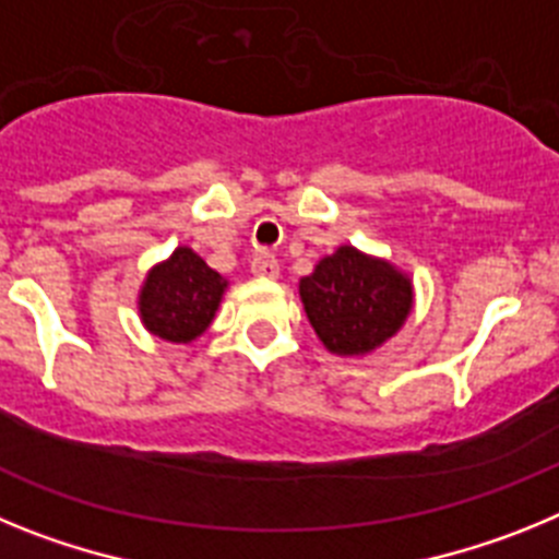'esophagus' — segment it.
Masks as SVG:
<instances>
[{
	"label": "esophagus",
	"mask_w": 559,
	"mask_h": 559,
	"mask_svg": "<svg viewBox=\"0 0 559 559\" xmlns=\"http://www.w3.org/2000/svg\"><path fill=\"white\" fill-rule=\"evenodd\" d=\"M251 274L265 276V280H274V276H280V263H276V257L269 254V251H260V254L251 260Z\"/></svg>",
	"instance_id": "34e87169"
}]
</instances>
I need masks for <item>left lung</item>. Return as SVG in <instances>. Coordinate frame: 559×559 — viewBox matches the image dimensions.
I'll list each match as a JSON object with an SVG mask.
<instances>
[{"mask_svg": "<svg viewBox=\"0 0 559 559\" xmlns=\"http://www.w3.org/2000/svg\"><path fill=\"white\" fill-rule=\"evenodd\" d=\"M316 335L335 355H364L392 338L412 310V280L392 263L341 246L299 283Z\"/></svg>", "mask_w": 559, "mask_h": 559, "instance_id": "1", "label": "left lung"}]
</instances>
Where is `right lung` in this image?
I'll list each match as a JSON object with an SVG mask.
<instances>
[{
  "label": "right lung",
  "instance_id": "1",
  "mask_svg": "<svg viewBox=\"0 0 559 559\" xmlns=\"http://www.w3.org/2000/svg\"><path fill=\"white\" fill-rule=\"evenodd\" d=\"M224 290V276L212 271L195 251L179 246L170 260L153 265L142 285V324L159 338L187 344L210 328Z\"/></svg>",
  "mask_w": 559,
  "mask_h": 559
}]
</instances>
